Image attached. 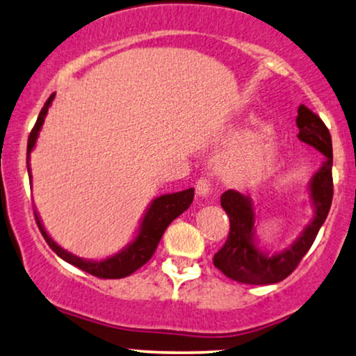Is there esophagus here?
<instances>
[{"mask_svg": "<svg viewBox=\"0 0 356 356\" xmlns=\"http://www.w3.org/2000/svg\"><path fill=\"white\" fill-rule=\"evenodd\" d=\"M195 188H197V195L202 198H207L209 195V180L208 179H198L197 185H195Z\"/></svg>", "mask_w": 356, "mask_h": 356, "instance_id": "obj_1", "label": "esophagus"}]
</instances>
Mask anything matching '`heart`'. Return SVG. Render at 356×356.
I'll return each mask as SVG.
<instances>
[{"mask_svg":"<svg viewBox=\"0 0 356 356\" xmlns=\"http://www.w3.org/2000/svg\"><path fill=\"white\" fill-rule=\"evenodd\" d=\"M257 124L258 119L252 118ZM226 143L235 145L219 164L221 176L235 185H252L266 179L276 166L279 156L277 135L273 127L263 126L257 132L230 130Z\"/></svg>","mask_w":356,"mask_h":356,"instance_id":"1","label":"heart"}]
</instances>
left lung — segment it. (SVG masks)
I'll list each match as a JSON object with an SVG mask.
<instances>
[{
    "label": "left lung",
    "instance_id": "1",
    "mask_svg": "<svg viewBox=\"0 0 356 356\" xmlns=\"http://www.w3.org/2000/svg\"><path fill=\"white\" fill-rule=\"evenodd\" d=\"M297 137L303 143L323 153L324 161L309 180V200L314 208L313 219L289 248L277 253L263 252L257 238V214L250 197L227 190L221 197V207L227 213L230 232L224 247L214 254L213 263L229 279L242 284L268 285L284 280L293 273L302 258L312 248L319 229L326 221L332 203V140L321 118L300 104Z\"/></svg>",
    "mask_w": 356,
    "mask_h": 356
}]
</instances>
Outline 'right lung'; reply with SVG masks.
I'll return each instance as SVG.
<instances>
[{"label": "right lung", "mask_w": 356, "mask_h": 356, "mask_svg": "<svg viewBox=\"0 0 356 356\" xmlns=\"http://www.w3.org/2000/svg\"><path fill=\"white\" fill-rule=\"evenodd\" d=\"M53 93L51 97L47 99L44 106L42 108V111L38 114L37 122H35V127L32 129V132L29 135V142H27V171H29V179L32 180V174H30V164H29V158L32 149L35 148V143H37L38 134L42 130V126L44 122V118L48 114V108L51 106L53 99H54ZM193 188H187L182 190V192H176V193H166L161 195V197H156L149 203V207L145 211L142 222H140L137 235L135 238L126 245L121 252H118L113 257H108L104 259H99V261H95V259H85V258H79L76 254H72L67 250H64L59 247V245L54 242V240L49 237L47 230H44L42 219H40L38 213L35 211V219H37L38 229L42 232L43 238L47 240V243L49 245V248L53 250L54 253L58 254L59 258H63L64 261H67L69 264H74V266L82 269V271L92 274L95 277L99 279H121V277H127L130 274L137 271L138 268H142L145 263L148 261L149 258L153 257L154 250H156L159 240H161L164 230L168 229L169 224H171L174 219L179 218L185 209H187L190 204L193 202Z\"/></svg>", "instance_id": "1"}]
</instances>
